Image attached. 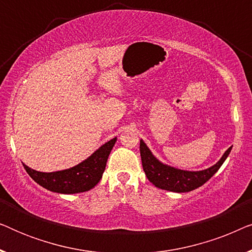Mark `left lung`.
<instances>
[{
	"mask_svg": "<svg viewBox=\"0 0 252 252\" xmlns=\"http://www.w3.org/2000/svg\"><path fill=\"white\" fill-rule=\"evenodd\" d=\"M232 148L233 146L229 147L221 158L212 166L201 171H187L161 163L157 157L154 156L144 141L140 140L141 160L148 180L153 182L155 187L173 192H188L204 185L223 164Z\"/></svg>",
	"mask_w": 252,
	"mask_h": 252,
	"instance_id": "obj_1",
	"label": "left lung"
}]
</instances>
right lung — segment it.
<instances>
[{
	"mask_svg": "<svg viewBox=\"0 0 252 252\" xmlns=\"http://www.w3.org/2000/svg\"><path fill=\"white\" fill-rule=\"evenodd\" d=\"M116 141L117 137H113L81 163L66 170L40 172L33 170L25 164H23V166L36 184L50 191L58 194H78L88 191L94 188L102 179L108 157Z\"/></svg>",
	"mask_w": 252,
	"mask_h": 252,
	"instance_id": "add662e5",
	"label": "right lung"
}]
</instances>
